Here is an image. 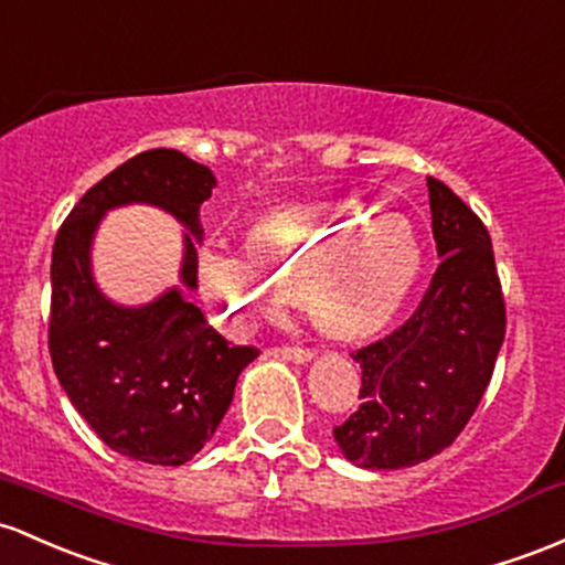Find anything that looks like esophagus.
Wrapping results in <instances>:
<instances>
[{
  "label": "esophagus",
  "mask_w": 565,
  "mask_h": 565,
  "mask_svg": "<svg viewBox=\"0 0 565 565\" xmlns=\"http://www.w3.org/2000/svg\"><path fill=\"white\" fill-rule=\"evenodd\" d=\"M270 353L273 356L284 359V362H292V364H308L313 359L311 349H289V345H284V349H273Z\"/></svg>",
  "instance_id": "1"
}]
</instances>
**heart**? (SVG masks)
<instances>
[{"instance_id":"1","label":"heart","mask_w":565,"mask_h":565,"mask_svg":"<svg viewBox=\"0 0 565 565\" xmlns=\"http://www.w3.org/2000/svg\"><path fill=\"white\" fill-rule=\"evenodd\" d=\"M249 248L209 244L198 259L203 297L231 334L300 295L321 332L367 338L399 313L424 259L411 222L349 201L278 209L252 227Z\"/></svg>"}]
</instances>
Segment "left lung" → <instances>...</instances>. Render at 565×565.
<instances>
[{"label":"left lung","mask_w":565,"mask_h":565,"mask_svg":"<svg viewBox=\"0 0 565 565\" xmlns=\"http://www.w3.org/2000/svg\"><path fill=\"white\" fill-rule=\"evenodd\" d=\"M426 188L443 263L399 330L351 353L362 405L332 431L362 469H405L443 454L480 405L504 343L491 235L454 190L431 177Z\"/></svg>","instance_id":"8db88e82"}]
</instances>
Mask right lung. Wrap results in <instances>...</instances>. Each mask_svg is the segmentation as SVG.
<instances>
[{
  "label": "right lung",
  "mask_w": 565,
  "mask_h": 565,
  "mask_svg": "<svg viewBox=\"0 0 565 565\" xmlns=\"http://www.w3.org/2000/svg\"><path fill=\"white\" fill-rule=\"evenodd\" d=\"M212 169L177 150L141 152L79 198L55 235L51 359L74 411L115 454L182 467L225 418L241 370L259 356L203 319L198 287L201 206ZM145 202L185 227L180 284L145 307H122L92 276V238L111 207Z\"/></svg>",
  "instance_id": "obj_1"
}]
</instances>
